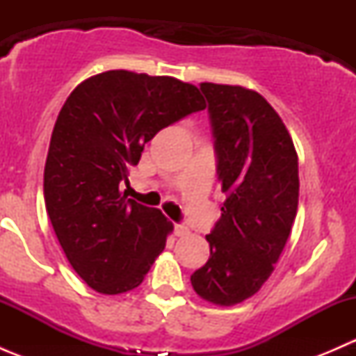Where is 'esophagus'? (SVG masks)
Instances as JSON below:
<instances>
[{
	"instance_id": "obj_1",
	"label": "esophagus",
	"mask_w": 356,
	"mask_h": 356,
	"mask_svg": "<svg viewBox=\"0 0 356 356\" xmlns=\"http://www.w3.org/2000/svg\"><path fill=\"white\" fill-rule=\"evenodd\" d=\"M174 232H175V236H186V234H189V229L182 224H175Z\"/></svg>"
}]
</instances>
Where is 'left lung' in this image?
I'll use <instances>...</instances> for the list:
<instances>
[{"label": "left lung", "mask_w": 356, "mask_h": 356, "mask_svg": "<svg viewBox=\"0 0 356 356\" xmlns=\"http://www.w3.org/2000/svg\"><path fill=\"white\" fill-rule=\"evenodd\" d=\"M215 138L222 215L207 236L210 258L191 275L203 300L232 307L274 272L298 210V155L267 99L241 86L203 82Z\"/></svg>", "instance_id": "left-lung-1"}]
</instances>
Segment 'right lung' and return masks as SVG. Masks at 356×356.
I'll return each mask as SVG.
<instances>
[{"instance_id":"add662e5","label":"right lung","mask_w":356,"mask_h":356,"mask_svg":"<svg viewBox=\"0 0 356 356\" xmlns=\"http://www.w3.org/2000/svg\"><path fill=\"white\" fill-rule=\"evenodd\" d=\"M198 88L167 75L108 70L60 110L44 165V203L79 277L103 294L138 288L174 225L120 193L158 131L204 110Z\"/></svg>"}]
</instances>
